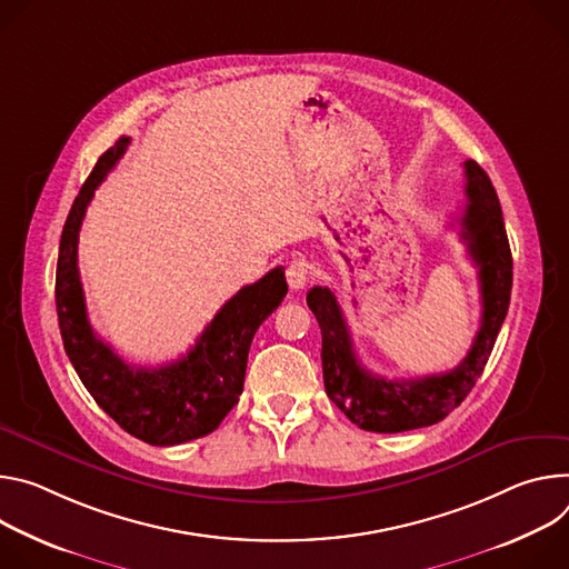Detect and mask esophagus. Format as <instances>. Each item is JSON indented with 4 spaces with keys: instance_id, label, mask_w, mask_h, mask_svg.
Instances as JSON below:
<instances>
[{
    "instance_id": "34e87169",
    "label": "esophagus",
    "mask_w": 569,
    "mask_h": 569,
    "mask_svg": "<svg viewBox=\"0 0 569 569\" xmlns=\"http://www.w3.org/2000/svg\"><path fill=\"white\" fill-rule=\"evenodd\" d=\"M287 282H289V289H293V291L302 289L309 282V264L300 258L291 260L287 267Z\"/></svg>"
}]
</instances>
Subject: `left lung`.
<instances>
[{"instance_id":"8db88e82","label":"left lung","mask_w":569,"mask_h":569,"mask_svg":"<svg viewBox=\"0 0 569 569\" xmlns=\"http://www.w3.org/2000/svg\"><path fill=\"white\" fill-rule=\"evenodd\" d=\"M466 210L461 237L479 269L481 326L468 357L452 370L416 377V380H387L370 372L357 357L337 296L328 287H313L307 305L317 317L323 337V382L328 398L361 429L398 433L429 427L443 420L477 385L492 352L499 328L507 319L513 258L503 228L499 199L488 173L466 160Z\"/></svg>"}]
</instances>
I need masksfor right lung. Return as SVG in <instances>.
Returning <instances> with one entry per match:
<instances>
[{"mask_svg": "<svg viewBox=\"0 0 569 569\" xmlns=\"http://www.w3.org/2000/svg\"><path fill=\"white\" fill-rule=\"evenodd\" d=\"M119 138L94 164L60 234L56 311L66 352L94 402L131 436L149 446H180L208 436L239 402L250 341L287 296L284 269L239 289L210 321L197 346L178 361L147 368L126 363L103 343L86 311L77 246L94 189L126 153Z\"/></svg>", "mask_w": 569, "mask_h": 569, "instance_id": "1", "label": "right lung"}]
</instances>
